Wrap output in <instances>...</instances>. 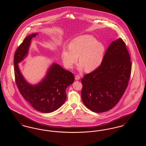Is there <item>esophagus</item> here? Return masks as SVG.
I'll return each instance as SVG.
<instances>
[{
	"label": "esophagus",
	"instance_id": "obj_1",
	"mask_svg": "<svg viewBox=\"0 0 146 146\" xmlns=\"http://www.w3.org/2000/svg\"><path fill=\"white\" fill-rule=\"evenodd\" d=\"M80 78V76H78V75H76V76H75V79H76V80H79Z\"/></svg>",
	"mask_w": 146,
	"mask_h": 146
}]
</instances>
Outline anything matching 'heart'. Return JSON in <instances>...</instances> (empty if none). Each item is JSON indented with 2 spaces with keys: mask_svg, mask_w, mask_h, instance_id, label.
<instances>
[{
  "mask_svg": "<svg viewBox=\"0 0 146 146\" xmlns=\"http://www.w3.org/2000/svg\"><path fill=\"white\" fill-rule=\"evenodd\" d=\"M104 45L90 35H82L72 39L69 48L64 46L61 58L64 65L71 69L78 60L80 69L84 67L86 72H90L98 68L103 62Z\"/></svg>",
  "mask_w": 146,
  "mask_h": 146,
  "instance_id": "obj_1",
  "label": "heart"
}]
</instances>
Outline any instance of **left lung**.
<instances>
[{
  "label": "left lung",
  "instance_id": "obj_1",
  "mask_svg": "<svg viewBox=\"0 0 146 146\" xmlns=\"http://www.w3.org/2000/svg\"><path fill=\"white\" fill-rule=\"evenodd\" d=\"M132 64L124 41L119 38L106 50L103 62L82 79V98L91 111H108L124 94L131 75Z\"/></svg>",
  "mask_w": 146,
  "mask_h": 146
}]
</instances>
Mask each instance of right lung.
<instances>
[{
  "label": "right lung",
  "mask_w": 146,
  "mask_h": 146,
  "mask_svg": "<svg viewBox=\"0 0 146 146\" xmlns=\"http://www.w3.org/2000/svg\"><path fill=\"white\" fill-rule=\"evenodd\" d=\"M36 35L37 33H33L27 36L15 53V81L22 96L34 109L49 113L58 110L64 104L67 98L66 90L74 82V76L70 71L54 63L45 78L38 84L31 85L25 79L18 63L27 55L31 40Z\"/></svg>",
  "instance_id": "right-lung-1"
}]
</instances>
